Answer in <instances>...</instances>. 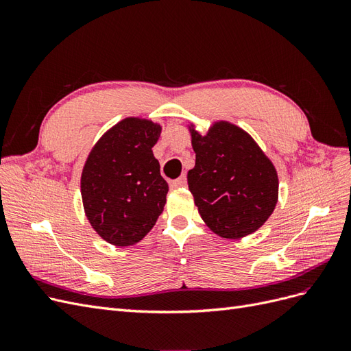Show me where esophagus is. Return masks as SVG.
<instances>
[{
  "mask_svg": "<svg viewBox=\"0 0 351 351\" xmlns=\"http://www.w3.org/2000/svg\"><path fill=\"white\" fill-rule=\"evenodd\" d=\"M186 184H187V178H186V176H182V177H178L177 180H174V182L171 183V187H174V189L186 187Z\"/></svg>",
  "mask_w": 351,
  "mask_h": 351,
  "instance_id": "obj_1",
  "label": "esophagus"
}]
</instances>
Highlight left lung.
<instances>
[{
  "label": "left lung",
  "mask_w": 351,
  "mask_h": 351,
  "mask_svg": "<svg viewBox=\"0 0 351 351\" xmlns=\"http://www.w3.org/2000/svg\"><path fill=\"white\" fill-rule=\"evenodd\" d=\"M196 162L187 173L190 193L208 228L227 240L258 231L278 202V174L253 137L241 127L217 120L205 134L193 123Z\"/></svg>",
  "instance_id": "8db88e82"
}]
</instances>
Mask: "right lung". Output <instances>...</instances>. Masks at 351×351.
I'll return each instance as SVG.
<instances>
[{"instance_id": "obj_1", "label": "right lung", "mask_w": 351, "mask_h": 351, "mask_svg": "<svg viewBox=\"0 0 351 351\" xmlns=\"http://www.w3.org/2000/svg\"><path fill=\"white\" fill-rule=\"evenodd\" d=\"M162 124L127 117L105 132L84 161L80 193L84 215L114 246L141 241L162 214L168 184L152 147Z\"/></svg>"}]
</instances>
